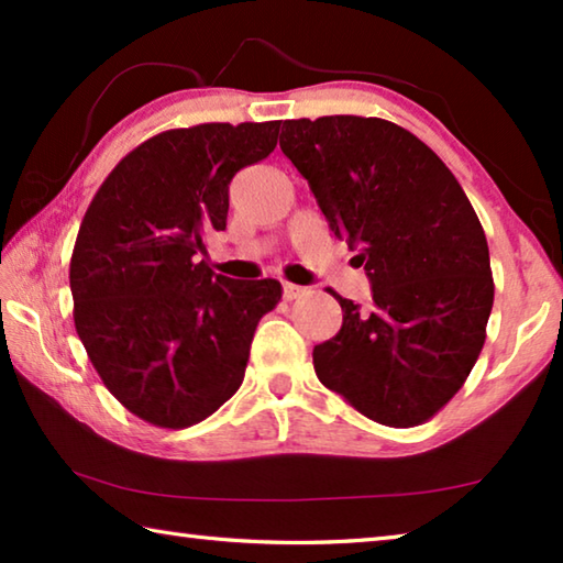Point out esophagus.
Here are the masks:
<instances>
[{
	"mask_svg": "<svg viewBox=\"0 0 563 563\" xmlns=\"http://www.w3.org/2000/svg\"><path fill=\"white\" fill-rule=\"evenodd\" d=\"M308 290L302 288V285H295V283H285L283 285V295H285V300H295V298H300V295H305Z\"/></svg>",
	"mask_w": 563,
	"mask_h": 563,
	"instance_id": "34e87169",
	"label": "esophagus"
}]
</instances>
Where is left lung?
<instances>
[{
	"label": "left lung",
	"instance_id": "8db88e82",
	"mask_svg": "<svg viewBox=\"0 0 563 563\" xmlns=\"http://www.w3.org/2000/svg\"><path fill=\"white\" fill-rule=\"evenodd\" d=\"M280 148L373 283L369 310L330 290L342 328L312 350L318 379L379 424L427 422L487 340L494 278L470 198L430 146L385 119H290Z\"/></svg>",
	"mask_w": 563,
	"mask_h": 563
}]
</instances>
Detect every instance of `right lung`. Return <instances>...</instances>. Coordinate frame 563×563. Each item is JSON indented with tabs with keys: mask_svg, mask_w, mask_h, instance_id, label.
Listing matches in <instances>:
<instances>
[{
	"mask_svg": "<svg viewBox=\"0 0 563 563\" xmlns=\"http://www.w3.org/2000/svg\"><path fill=\"white\" fill-rule=\"evenodd\" d=\"M280 121L198 123L139 144L103 178L76 235L74 328L109 393L164 430L203 422L245 377L253 332L283 298L206 261L228 184L278 144Z\"/></svg>",
	"mask_w": 563,
	"mask_h": 563,
	"instance_id": "obj_1",
	"label": "right lung"
}]
</instances>
